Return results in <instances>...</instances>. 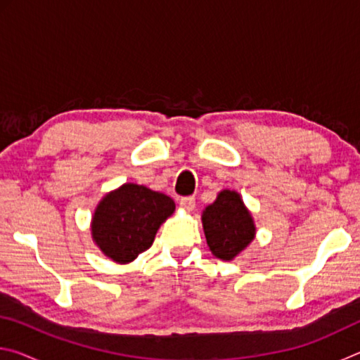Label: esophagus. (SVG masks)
<instances>
[{"mask_svg": "<svg viewBox=\"0 0 360 360\" xmlns=\"http://www.w3.org/2000/svg\"><path fill=\"white\" fill-rule=\"evenodd\" d=\"M179 205H181L182 210L187 211V212H191V211H193V208H195V198H193V197H184V198H181Z\"/></svg>", "mask_w": 360, "mask_h": 360, "instance_id": "34e87169", "label": "esophagus"}]
</instances>
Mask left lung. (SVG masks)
<instances>
[{
    "label": "left lung",
    "mask_w": 360,
    "mask_h": 360,
    "mask_svg": "<svg viewBox=\"0 0 360 360\" xmlns=\"http://www.w3.org/2000/svg\"><path fill=\"white\" fill-rule=\"evenodd\" d=\"M210 251L221 260H233L255 238V224L241 195L225 188L202 212Z\"/></svg>",
    "instance_id": "8db88e82"
}]
</instances>
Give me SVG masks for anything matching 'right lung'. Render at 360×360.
Masks as SVG:
<instances>
[{
    "instance_id": "add662e5",
    "label": "right lung",
    "mask_w": 360,
    "mask_h": 360,
    "mask_svg": "<svg viewBox=\"0 0 360 360\" xmlns=\"http://www.w3.org/2000/svg\"><path fill=\"white\" fill-rule=\"evenodd\" d=\"M174 210L168 195L125 182L96 205L90 222L92 240L115 264H130L152 246L157 230Z\"/></svg>"
}]
</instances>
